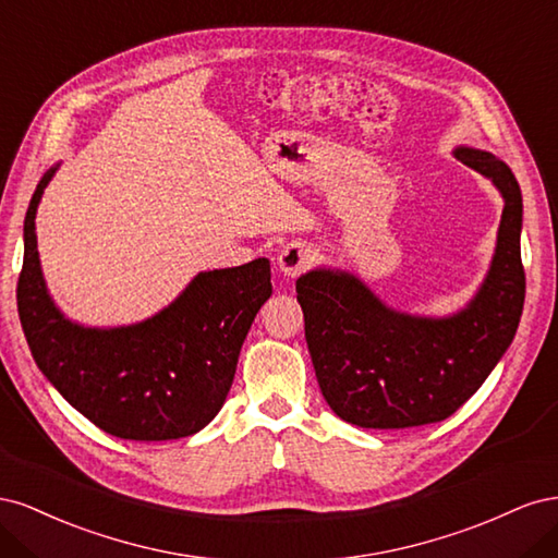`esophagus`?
<instances>
[{
    "label": "esophagus",
    "instance_id": "34e87169",
    "mask_svg": "<svg viewBox=\"0 0 558 558\" xmlns=\"http://www.w3.org/2000/svg\"><path fill=\"white\" fill-rule=\"evenodd\" d=\"M314 263V248L307 244H300V242H291L286 244L279 256H277V265L286 277H300L302 272H307Z\"/></svg>",
    "mask_w": 558,
    "mask_h": 558
}]
</instances>
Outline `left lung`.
<instances>
[{
  "label": "left lung",
  "mask_w": 558,
  "mask_h": 558,
  "mask_svg": "<svg viewBox=\"0 0 558 558\" xmlns=\"http://www.w3.org/2000/svg\"><path fill=\"white\" fill-rule=\"evenodd\" d=\"M453 156L492 179L505 202L492 267L461 312H396L342 269L318 267L295 281L320 393L353 426L414 428L451 416L514 340L526 295L519 183L488 150L459 146Z\"/></svg>",
  "instance_id": "1"
}]
</instances>
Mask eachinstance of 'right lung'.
Wrapping results in <instances>:
<instances>
[{"label":"right lung","instance_id":"obj_1","mask_svg":"<svg viewBox=\"0 0 558 558\" xmlns=\"http://www.w3.org/2000/svg\"><path fill=\"white\" fill-rule=\"evenodd\" d=\"M50 167L29 199L19 316L44 377L97 428L123 440H179L223 408L246 332L272 295L269 260L199 272L142 324L86 328L66 318L41 275L35 218Z\"/></svg>","mask_w":558,"mask_h":558}]
</instances>
